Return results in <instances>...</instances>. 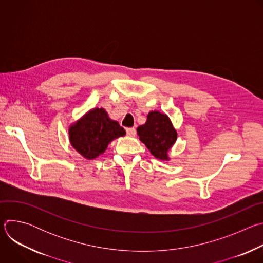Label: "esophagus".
Instances as JSON below:
<instances>
[{
	"mask_svg": "<svg viewBox=\"0 0 263 263\" xmlns=\"http://www.w3.org/2000/svg\"><path fill=\"white\" fill-rule=\"evenodd\" d=\"M126 132H127V134L129 135V136H135V134H136V129L133 127V128H127L126 129Z\"/></svg>",
	"mask_w": 263,
	"mask_h": 263,
	"instance_id": "1",
	"label": "esophagus"
}]
</instances>
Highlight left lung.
Returning <instances> with one entry per match:
<instances>
[{
  "label": "left lung",
  "mask_w": 263,
  "mask_h": 263,
  "mask_svg": "<svg viewBox=\"0 0 263 263\" xmlns=\"http://www.w3.org/2000/svg\"><path fill=\"white\" fill-rule=\"evenodd\" d=\"M137 135L151 154L161 160H167V151L177 139V132L168 117L159 111H151L144 125L137 128Z\"/></svg>",
  "instance_id": "obj_1"
}]
</instances>
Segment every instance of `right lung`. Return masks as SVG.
Segmentation results:
<instances>
[{"label":"right lung","instance_id":"obj_1","mask_svg":"<svg viewBox=\"0 0 263 263\" xmlns=\"http://www.w3.org/2000/svg\"><path fill=\"white\" fill-rule=\"evenodd\" d=\"M125 134L124 128L111 121L103 108H96L70 127L69 140L82 156L93 159L104 153L111 140Z\"/></svg>","mask_w":263,"mask_h":263}]
</instances>
